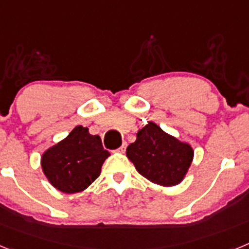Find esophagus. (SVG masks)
<instances>
[{"label": "esophagus", "mask_w": 249, "mask_h": 249, "mask_svg": "<svg viewBox=\"0 0 249 249\" xmlns=\"http://www.w3.org/2000/svg\"><path fill=\"white\" fill-rule=\"evenodd\" d=\"M126 148H127V143H126V142H123L122 146H121L120 148L117 149V151H118V152H121V153H123V152L126 151Z\"/></svg>", "instance_id": "34e87169"}]
</instances>
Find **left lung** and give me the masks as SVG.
<instances>
[{"mask_svg":"<svg viewBox=\"0 0 249 249\" xmlns=\"http://www.w3.org/2000/svg\"><path fill=\"white\" fill-rule=\"evenodd\" d=\"M126 153L141 175L160 186L179 183L193 160L190 144L167 135L153 122L137 132V140Z\"/></svg>","mask_w":249,"mask_h":249,"instance_id":"left-lung-1","label":"left lung"}]
</instances>
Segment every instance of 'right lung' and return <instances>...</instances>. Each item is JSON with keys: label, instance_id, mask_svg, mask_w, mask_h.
<instances>
[{"label": "right lung", "instance_id": "right-lung-1", "mask_svg": "<svg viewBox=\"0 0 249 249\" xmlns=\"http://www.w3.org/2000/svg\"><path fill=\"white\" fill-rule=\"evenodd\" d=\"M108 156L100 136L89 135V128L77 126L65 140L43 153L41 164L48 181L57 190L77 193L100 176Z\"/></svg>", "mask_w": 249, "mask_h": 249}]
</instances>
